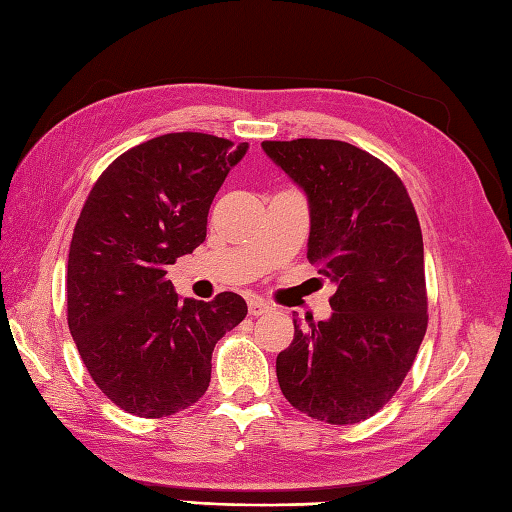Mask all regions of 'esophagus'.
Here are the masks:
<instances>
[{
	"label": "esophagus",
	"instance_id": "esophagus-1",
	"mask_svg": "<svg viewBox=\"0 0 512 512\" xmlns=\"http://www.w3.org/2000/svg\"><path fill=\"white\" fill-rule=\"evenodd\" d=\"M270 310H273V306H270V303H266L264 299H259V297H250L248 299V312L253 314V317H259V314H266Z\"/></svg>",
	"mask_w": 512,
	"mask_h": 512
}]
</instances>
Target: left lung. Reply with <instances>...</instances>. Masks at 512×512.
<instances>
[{
  "instance_id": "8db88e82",
  "label": "left lung",
  "mask_w": 512,
  "mask_h": 512,
  "mask_svg": "<svg viewBox=\"0 0 512 512\" xmlns=\"http://www.w3.org/2000/svg\"><path fill=\"white\" fill-rule=\"evenodd\" d=\"M262 147L306 191L308 259L336 284L328 321L292 319L295 339L277 356L279 387L310 418L367 420L396 394L427 332L416 209L385 162L343 140Z\"/></svg>"
}]
</instances>
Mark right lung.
I'll return each mask as SVG.
<instances>
[{
	"mask_svg": "<svg viewBox=\"0 0 512 512\" xmlns=\"http://www.w3.org/2000/svg\"><path fill=\"white\" fill-rule=\"evenodd\" d=\"M248 143L180 132L118 156L76 220L68 257V325L92 380L138 418H165L211 383L215 343L246 301L180 299L167 266L206 239V217Z\"/></svg>",
	"mask_w": 512,
	"mask_h": 512,
	"instance_id": "add662e5",
	"label": "right lung"
}]
</instances>
